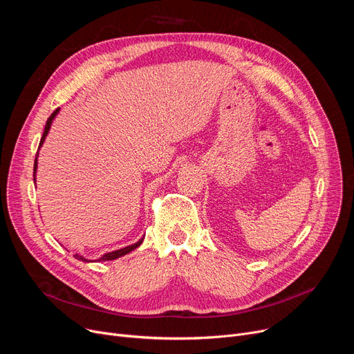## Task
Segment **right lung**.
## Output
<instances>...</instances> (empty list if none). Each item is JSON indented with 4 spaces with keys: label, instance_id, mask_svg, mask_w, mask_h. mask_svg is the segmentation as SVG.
Wrapping results in <instances>:
<instances>
[{
    "label": "right lung",
    "instance_id": "right-lung-1",
    "mask_svg": "<svg viewBox=\"0 0 354 354\" xmlns=\"http://www.w3.org/2000/svg\"><path fill=\"white\" fill-rule=\"evenodd\" d=\"M59 110H60V109H55V110L53 111V113H51V116L47 119V123H46V127H44V133H43L41 140H40V145H39V151H40L41 145H43L44 140H46V136L48 135V130H50V127H51V123H53L54 118L57 116ZM39 151H37V156H39ZM37 156H35V160H34V183H35V172H37ZM143 238H145V236H142V238L138 241V243H135V244H132V245H127V247H124V248H120V250H116V251L107 252V254L102 255L99 259H95V261H110V259H116V258H119V257H123V255L129 254L130 251L136 250V248L142 244ZM74 258L79 259V261H83V263H95V261H91V259H87V258H84L83 255H79V254H74Z\"/></svg>",
    "mask_w": 354,
    "mask_h": 354
}]
</instances>
